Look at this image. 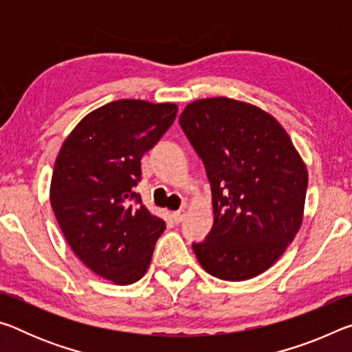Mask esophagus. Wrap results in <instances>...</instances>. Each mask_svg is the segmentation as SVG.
Here are the masks:
<instances>
[{
    "label": "esophagus",
    "instance_id": "34e87169",
    "mask_svg": "<svg viewBox=\"0 0 352 352\" xmlns=\"http://www.w3.org/2000/svg\"><path fill=\"white\" fill-rule=\"evenodd\" d=\"M183 219H184V211H175V212H172V220H174L175 223H180Z\"/></svg>",
    "mask_w": 352,
    "mask_h": 352
}]
</instances>
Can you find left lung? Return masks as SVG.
<instances>
[{
	"label": "left lung",
	"instance_id": "obj_1",
	"mask_svg": "<svg viewBox=\"0 0 352 352\" xmlns=\"http://www.w3.org/2000/svg\"><path fill=\"white\" fill-rule=\"evenodd\" d=\"M180 126L212 189V230L192 245L200 265L225 281L261 275L302 223L306 163L281 124L243 100H194L184 107Z\"/></svg>",
	"mask_w": 352,
	"mask_h": 352
}]
</instances>
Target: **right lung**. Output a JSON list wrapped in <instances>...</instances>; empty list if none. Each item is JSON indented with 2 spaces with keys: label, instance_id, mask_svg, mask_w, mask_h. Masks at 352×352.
I'll return each instance as SVG.
<instances>
[{
  "label": "right lung",
  "instance_id": "obj_1",
  "mask_svg": "<svg viewBox=\"0 0 352 352\" xmlns=\"http://www.w3.org/2000/svg\"><path fill=\"white\" fill-rule=\"evenodd\" d=\"M178 107L119 99L88 113L56 158L50 199L65 239L88 269L118 285L151 265L163 219L133 192L141 158L170 127Z\"/></svg>",
  "mask_w": 352,
  "mask_h": 352
}]
</instances>
